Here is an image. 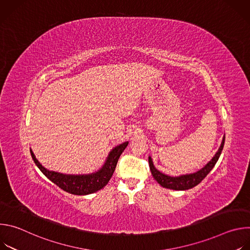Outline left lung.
<instances>
[{
  "instance_id": "1",
  "label": "left lung",
  "mask_w": 250,
  "mask_h": 250,
  "mask_svg": "<svg viewBox=\"0 0 250 250\" xmlns=\"http://www.w3.org/2000/svg\"><path fill=\"white\" fill-rule=\"evenodd\" d=\"M225 139H226V136H224L222 145H221L219 150L217 151L215 156L211 158V160L208 163H207L202 169H200L199 171H197L195 173H191V174L181 175V176H177V177L165 175V174L161 173L160 171H158L154 167L152 159L149 156L148 157L149 168H150L153 178L163 188H167V189H171V190L183 191V190H188V189H191V188L197 186L199 183L202 182L203 179H205V177L210 172V170L213 168V166L216 165L217 161L219 160L222 150L224 148Z\"/></svg>"
}]
</instances>
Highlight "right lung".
<instances>
[{
    "label": "right lung",
    "instance_id": "obj_1",
    "mask_svg": "<svg viewBox=\"0 0 250 250\" xmlns=\"http://www.w3.org/2000/svg\"><path fill=\"white\" fill-rule=\"evenodd\" d=\"M128 145V141L124 142V144L116 146L113 148L103 167L95 173L92 174H84V175H70V174H62L54 171H49L44 168L39 160L35 158L32 150L30 149L31 157L40 168V170L48 178V179L56 184L60 189L64 190L67 193L73 194V195H89L95 193L102 188H104L106 184L109 183L110 179L112 178L118 160L125 149Z\"/></svg>",
    "mask_w": 250,
    "mask_h": 250
}]
</instances>
